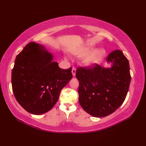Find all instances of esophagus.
<instances>
[{
    "instance_id": "1",
    "label": "esophagus",
    "mask_w": 146,
    "mask_h": 146,
    "mask_svg": "<svg viewBox=\"0 0 146 146\" xmlns=\"http://www.w3.org/2000/svg\"><path fill=\"white\" fill-rule=\"evenodd\" d=\"M72 74H73V76H75V74H76V69L75 68V67H73L72 68Z\"/></svg>"
}]
</instances>
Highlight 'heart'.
I'll list each match as a JSON object with an SVG mask.
<instances>
[{
    "instance_id": "obj_1",
    "label": "heart",
    "mask_w": 146,
    "mask_h": 146,
    "mask_svg": "<svg viewBox=\"0 0 146 146\" xmlns=\"http://www.w3.org/2000/svg\"><path fill=\"white\" fill-rule=\"evenodd\" d=\"M93 49V48L91 46L81 47V48H77L74 50L73 54L77 57H83L91 52ZM105 54L106 52L103 49H100V50L94 51L84 59V63L88 65H95L96 63H99L103 59Z\"/></svg>"
}]
</instances>
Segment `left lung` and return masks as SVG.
I'll return each instance as SVG.
<instances>
[{"label": "left lung", "mask_w": 146, "mask_h": 146, "mask_svg": "<svg viewBox=\"0 0 146 146\" xmlns=\"http://www.w3.org/2000/svg\"><path fill=\"white\" fill-rule=\"evenodd\" d=\"M106 59L112 63L111 68L95 64L76 70L79 104L94 117L113 113L124 102L130 87V65L122 51H114Z\"/></svg>", "instance_id": "obj_1"}]
</instances>
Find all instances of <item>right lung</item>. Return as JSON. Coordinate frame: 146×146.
Instances as JSON below:
<instances>
[{
    "instance_id": "add662e5",
    "label": "right lung",
    "mask_w": 146,
    "mask_h": 146,
    "mask_svg": "<svg viewBox=\"0 0 146 146\" xmlns=\"http://www.w3.org/2000/svg\"><path fill=\"white\" fill-rule=\"evenodd\" d=\"M72 67L61 69L44 46L30 42L16 57L12 87L16 100L33 114L48 112L73 77Z\"/></svg>"
}]
</instances>
